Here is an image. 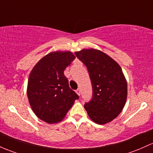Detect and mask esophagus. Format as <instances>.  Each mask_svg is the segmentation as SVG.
<instances>
[{
    "instance_id": "1",
    "label": "esophagus",
    "mask_w": 153,
    "mask_h": 153,
    "mask_svg": "<svg viewBox=\"0 0 153 153\" xmlns=\"http://www.w3.org/2000/svg\"><path fill=\"white\" fill-rule=\"evenodd\" d=\"M75 92H76V93L78 94V96L80 95V88H78V89L75 91Z\"/></svg>"
}]
</instances>
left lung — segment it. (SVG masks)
Here are the masks:
<instances>
[{
  "label": "left lung",
  "instance_id": "obj_1",
  "mask_svg": "<svg viewBox=\"0 0 153 153\" xmlns=\"http://www.w3.org/2000/svg\"><path fill=\"white\" fill-rule=\"evenodd\" d=\"M86 66L92 85V98L84 108L95 123L105 124L115 118L125 106L127 83L122 69L106 53L93 49L75 52Z\"/></svg>",
  "mask_w": 153,
  "mask_h": 153
}]
</instances>
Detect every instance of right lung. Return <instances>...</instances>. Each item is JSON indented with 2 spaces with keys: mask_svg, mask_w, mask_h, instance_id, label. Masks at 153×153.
<instances>
[{
  "mask_svg": "<svg viewBox=\"0 0 153 153\" xmlns=\"http://www.w3.org/2000/svg\"><path fill=\"white\" fill-rule=\"evenodd\" d=\"M75 56L56 51L42 58L30 73L27 97L35 114L48 123L61 121L79 97L69 86L64 71Z\"/></svg>",
  "mask_w": 153,
  "mask_h": 153,
  "instance_id": "add662e5",
  "label": "right lung"
}]
</instances>
